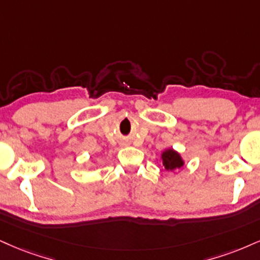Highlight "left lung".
Returning a JSON list of instances; mask_svg holds the SVG:
<instances>
[{
  "label": "left lung",
  "instance_id": "obj_1",
  "mask_svg": "<svg viewBox=\"0 0 260 260\" xmlns=\"http://www.w3.org/2000/svg\"><path fill=\"white\" fill-rule=\"evenodd\" d=\"M162 158V165H164L165 170L167 171H176L179 170L184 166V161L181 158V156L178 154L176 150L173 149H167L162 152L161 155Z\"/></svg>",
  "mask_w": 260,
  "mask_h": 260
}]
</instances>
